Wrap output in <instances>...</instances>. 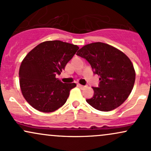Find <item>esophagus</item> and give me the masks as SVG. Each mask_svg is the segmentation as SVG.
I'll return each mask as SVG.
<instances>
[{
  "instance_id": "34e87169",
  "label": "esophagus",
  "mask_w": 151,
  "mask_h": 151,
  "mask_svg": "<svg viewBox=\"0 0 151 151\" xmlns=\"http://www.w3.org/2000/svg\"><path fill=\"white\" fill-rule=\"evenodd\" d=\"M77 86H79V87L81 88V89H83V88H84V87H85V86H83V85H81V84H77Z\"/></svg>"
}]
</instances>
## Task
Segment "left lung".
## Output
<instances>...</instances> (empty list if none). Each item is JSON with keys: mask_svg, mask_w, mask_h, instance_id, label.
I'll return each instance as SVG.
<instances>
[{"mask_svg": "<svg viewBox=\"0 0 151 151\" xmlns=\"http://www.w3.org/2000/svg\"><path fill=\"white\" fill-rule=\"evenodd\" d=\"M77 55L86 59L93 73L99 76V87H92L93 97L86 102L101 111L116 109L127 99L132 91L136 72L131 60L121 50L103 42L83 46Z\"/></svg>", "mask_w": 151, "mask_h": 151, "instance_id": "1", "label": "left lung"}]
</instances>
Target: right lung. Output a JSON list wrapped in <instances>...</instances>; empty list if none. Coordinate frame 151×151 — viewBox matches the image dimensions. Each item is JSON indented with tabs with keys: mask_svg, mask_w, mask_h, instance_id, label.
Wrapping results in <instances>:
<instances>
[{
	"mask_svg": "<svg viewBox=\"0 0 151 151\" xmlns=\"http://www.w3.org/2000/svg\"><path fill=\"white\" fill-rule=\"evenodd\" d=\"M79 47L60 40L45 41L25 57L19 70L23 97L34 109L50 113L65 104L75 83H62L60 74Z\"/></svg>",
	"mask_w": 151,
	"mask_h": 151,
	"instance_id": "obj_1",
	"label": "right lung"
}]
</instances>
